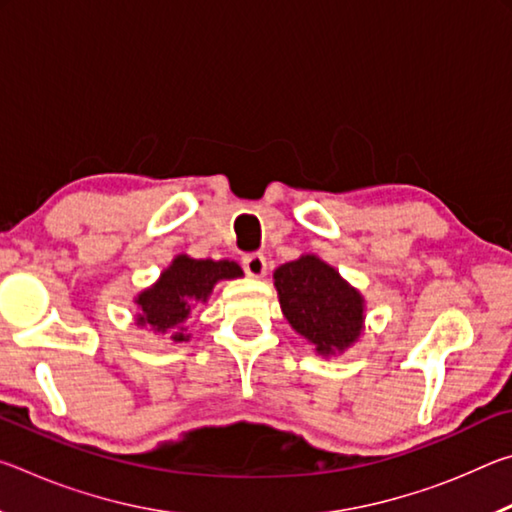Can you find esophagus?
<instances>
[{
  "instance_id": "esophagus-1",
  "label": "esophagus",
  "mask_w": 512,
  "mask_h": 512,
  "mask_svg": "<svg viewBox=\"0 0 512 512\" xmlns=\"http://www.w3.org/2000/svg\"><path fill=\"white\" fill-rule=\"evenodd\" d=\"M241 266L250 277H262L266 273V257L262 253H248L241 259Z\"/></svg>"
}]
</instances>
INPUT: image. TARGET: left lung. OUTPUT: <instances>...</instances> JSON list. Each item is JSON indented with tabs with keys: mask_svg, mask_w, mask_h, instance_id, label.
<instances>
[{
	"mask_svg": "<svg viewBox=\"0 0 512 512\" xmlns=\"http://www.w3.org/2000/svg\"><path fill=\"white\" fill-rule=\"evenodd\" d=\"M284 316L320 354L345 350L361 334L363 300L332 266L305 255L275 271Z\"/></svg>",
	"mask_w": 512,
	"mask_h": 512,
	"instance_id": "8db88e82",
	"label": "left lung"
}]
</instances>
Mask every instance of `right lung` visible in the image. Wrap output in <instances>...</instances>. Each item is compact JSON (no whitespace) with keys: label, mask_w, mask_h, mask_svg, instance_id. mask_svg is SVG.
Here are the masks:
<instances>
[{"label":"right lung","mask_w":512,"mask_h":512,"mask_svg":"<svg viewBox=\"0 0 512 512\" xmlns=\"http://www.w3.org/2000/svg\"><path fill=\"white\" fill-rule=\"evenodd\" d=\"M237 262H214V259H192L178 255L173 264L162 273L155 287L146 289L137 298L142 314L137 316V325H151L158 332L176 329L187 318L194 302L207 300L214 284L219 280L241 277ZM171 341H187L185 334L173 332Z\"/></svg>","instance_id":"obj_1"}]
</instances>
